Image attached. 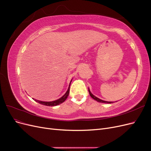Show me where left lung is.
<instances>
[{
  "mask_svg": "<svg viewBox=\"0 0 151 151\" xmlns=\"http://www.w3.org/2000/svg\"><path fill=\"white\" fill-rule=\"evenodd\" d=\"M88 91H89V94H90V96H91V97L92 98H93L94 100H96V101H98V102H99V103H113V102H108V101H103V100L100 99H99L98 98L96 97L95 96H94V95H93L92 93H91L89 89H88Z\"/></svg>",
  "mask_w": 151,
  "mask_h": 151,
  "instance_id": "1",
  "label": "left lung"
}]
</instances>
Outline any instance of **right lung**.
<instances>
[{"label":"right lung","mask_w":151,"mask_h":151,"mask_svg":"<svg viewBox=\"0 0 151 151\" xmlns=\"http://www.w3.org/2000/svg\"><path fill=\"white\" fill-rule=\"evenodd\" d=\"M71 81H70V83H71ZM70 83L69 85V87H68V90L66 92V93L63 96L62 98H60V99H58L57 100H55V101H50V102H46V101H38V100H36L34 99L35 101L39 103L40 104H42L43 105H46V106H57V105L60 104L64 102L66 99L67 98L68 94H69V91H70Z\"/></svg>","instance_id":"1"}]
</instances>
